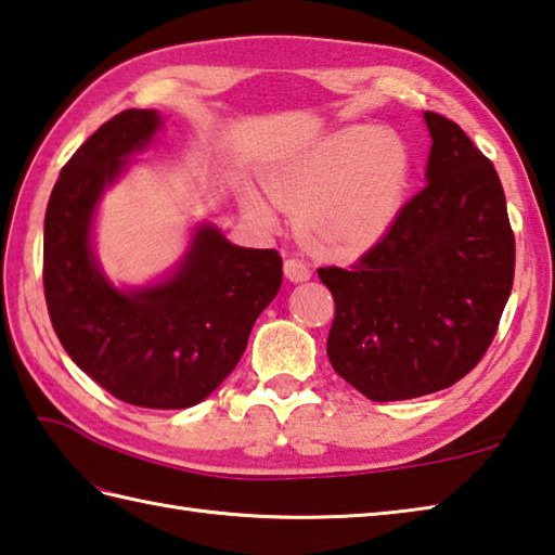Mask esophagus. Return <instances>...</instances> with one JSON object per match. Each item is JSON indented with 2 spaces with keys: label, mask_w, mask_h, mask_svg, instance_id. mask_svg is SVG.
<instances>
[{
  "label": "esophagus",
  "mask_w": 555,
  "mask_h": 555,
  "mask_svg": "<svg viewBox=\"0 0 555 555\" xmlns=\"http://www.w3.org/2000/svg\"><path fill=\"white\" fill-rule=\"evenodd\" d=\"M285 275L292 282H307L311 278V268H309L307 261H304V258L289 256L287 261H285Z\"/></svg>",
  "instance_id": "obj_1"
}]
</instances>
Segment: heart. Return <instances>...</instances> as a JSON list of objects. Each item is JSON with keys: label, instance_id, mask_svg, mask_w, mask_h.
<instances>
[{"label": "heart", "instance_id": "1", "mask_svg": "<svg viewBox=\"0 0 555 555\" xmlns=\"http://www.w3.org/2000/svg\"><path fill=\"white\" fill-rule=\"evenodd\" d=\"M412 179V151L398 131L349 127L315 141L266 175L280 208L299 215V230L315 248L357 256L392 228ZM244 210L263 228L275 212L246 191Z\"/></svg>", "mask_w": 555, "mask_h": 555}]
</instances>
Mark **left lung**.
<instances>
[{"instance_id": "1", "label": "left lung", "mask_w": 555, "mask_h": 555, "mask_svg": "<svg viewBox=\"0 0 555 555\" xmlns=\"http://www.w3.org/2000/svg\"><path fill=\"white\" fill-rule=\"evenodd\" d=\"M426 186L333 292L327 359L373 402L450 388L489 349L515 278V234L499 172L455 121L424 112Z\"/></svg>"}]
</instances>
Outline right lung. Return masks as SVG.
I'll return each mask as SVG.
<instances>
[{
    "label": "right lung",
    "mask_w": 555,
    "mask_h": 555,
    "mask_svg": "<svg viewBox=\"0 0 555 555\" xmlns=\"http://www.w3.org/2000/svg\"><path fill=\"white\" fill-rule=\"evenodd\" d=\"M155 109H124L64 165L44 212L42 282L66 354L117 400L194 406L230 376L282 285L275 248H244L203 222L160 282L119 289L93 251L100 196L160 131Z\"/></svg>",
    "instance_id": "add662e5"
}]
</instances>
